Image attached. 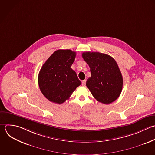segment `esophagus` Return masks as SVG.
<instances>
[{"label": "esophagus", "instance_id": "1", "mask_svg": "<svg viewBox=\"0 0 155 155\" xmlns=\"http://www.w3.org/2000/svg\"><path fill=\"white\" fill-rule=\"evenodd\" d=\"M85 84H86V80H84L82 81V86H85Z\"/></svg>", "mask_w": 155, "mask_h": 155}]
</instances>
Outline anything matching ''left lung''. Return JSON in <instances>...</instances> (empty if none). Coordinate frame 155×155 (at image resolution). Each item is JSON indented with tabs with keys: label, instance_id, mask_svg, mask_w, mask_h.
I'll return each instance as SVG.
<instances>
[{
	"label": "left lung",
	"instance_id": "8db88e82",
	"mask_svg": "<svg viewBox=\"0 0 155 155\" xmlns=\"http://www.w3.org/2000/svg\"><path fill=\"white\" fill-rule=\"evenodd\" d=\"M82 56L90 68L91 76L86 85L93 97L105 104L117 99L122 91L123 79L115 60L99 52H85Z\"/></svg>",
	"mask_w": 155,
	"mask_h": 155
}]
</instances>
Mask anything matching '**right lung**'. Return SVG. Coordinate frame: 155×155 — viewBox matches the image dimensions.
I'll list each match as a JSON object with an SVG mask.
<instances>
[{"instance_id":"obj_1","label":"right lung","mask_w":155,"mask_h":155,"mask_svg":"<svg viewBox=\"0 0 155 155\" xmlns=\"http://www.w3.org/2000/svg\"><path fill=\"white\" fill-rule=\"evenodd\" d=\"M76 54L70 50H58L42 65L38 84L42 93L50 101L58 104L64 103L81 84L71 68Z\"/></svg>"}]
</instances>
